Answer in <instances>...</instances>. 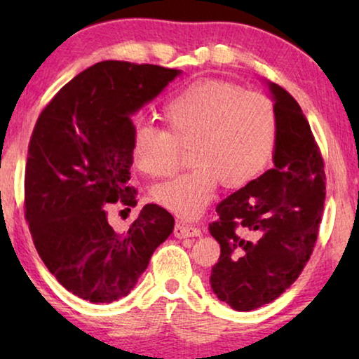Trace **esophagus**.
<instances>
[{
    "mask_svg": "<svg viewBox=\"0 0 359 359\" xmlns=\"http://www.w3.org/2000/svg\"><path fill=\"white\" fill-rule=\"evenodd\" d=\"M201 229L196 225H189L184 222H176L175 225V237L188 238V237H199Z\"/></svg>",
    "mask_w": 359,
    "mask_h": 359,
    "instance_id": "obj_1",
    "label": "esophagus"
}]
</instances>
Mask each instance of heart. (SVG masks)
<instances>
[{"label": "heart", "mask_w": 359, "mask_h": 359, "mask_svg": "<svg viewBox=\"0 0 359 359\" xmlns=\"http://www.w3.org/2000/svg\"><path fill=\"white\" fill-rule=\"evenodd\" d=\"M163 119L168 129L137 127L132 158L145 175L165 178L183 165L184 149H193L194 168L154 188L156 203L181 217L203 214L220 183L242 188L258 178L276 147L271 100L217 78L193 81L176 93Z\"/></svg>", "instance_id": "obj_1"}]
</instances>
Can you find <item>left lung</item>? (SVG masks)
Returning a JSON list of instances; mask_svg holds the SVG:
<instances>
[{
	"mask_svg": "<svg viewBox=\"0 0 359 359\" xmlns=\"http://www.w3.org/2000/svg\"><path fill=\"white\" fill-rule=\"evenodd\" d=\"M278 116L274 166L217 205L209 232L220 245L210 287L240 312L273 302L313 252L325 203L323 158L297 101L269 83Z\"/></svg>",
	"mask_w": 359,
	"mask_h": 359,
	"instance_id": "left-lung-1",
	"label": "left lung"
}]
</instances>
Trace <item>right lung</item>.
<instances>
[{
    "label": "right lung",
    "mask_w": 359,
    "mask_h": 359,
    "mask_svg": "<svg viewBox=\"0 0 359 359\" xmlns=\"http://www.w3.org/2000/svg\"><path fill=\"white\" fill-rule=\"evenodd\" d=\"M180 70L104 60L68 81L34 127L24 176V215L39 257L67 291L90 302L127 296L175 219L142 208L129 230L107 222L112 205H137L129 186L130 116L160 95Z\"/></svg>",
    "instance_id": "right-lung-1"
}]
</instances>
